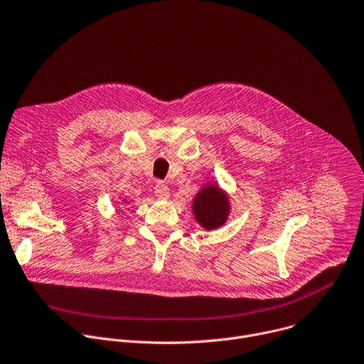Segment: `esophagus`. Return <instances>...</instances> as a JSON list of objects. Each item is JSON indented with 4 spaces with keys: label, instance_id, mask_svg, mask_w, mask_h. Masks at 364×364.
Returning a JSON list of instances; mask_svg holds the SVG:
<instances>
[{
    "label": "esophagus",
    "instance_id": "esophagus-1",
    "mask_svg": "<svg viewBox=\"0 0 364 364\" xmlns=\"http://www.w3.org/2000/svg\"><path fill=\"white\" fill-rule=\"evenodd\" d=\"M154 193H156V196H157L159 198H167V197L170 196V188H168L164 183L159 181V183L156 184V187H154Z\"/></svg>",
    "mask_w": 364,
    "mask_h": 364
}]
</instances>
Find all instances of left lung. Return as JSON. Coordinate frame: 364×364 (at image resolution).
I'll list each match as a JSON object with an SVG mask.
<instances>
[{
    "label": "left lung",
    "mask_w": 364,
    "mask_h": 364,
    "mask_svg": "<svg viewBox=\"0 0 364 364\" xmlns=\"http://www.w3.org/2000/svg\"><path fill=\"white\" fill-rule=\"evenodd\" d=\"M193 214L205 230L221 227L230 214L227 194L215 184L204 186L193 200Z\"/></svg>",
    "instance_id": "obj_1"
}]
</instances>
